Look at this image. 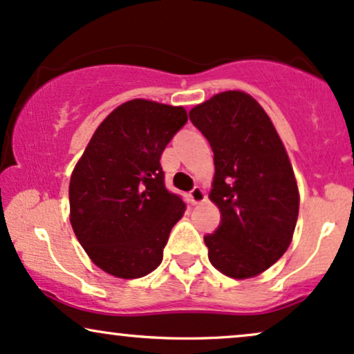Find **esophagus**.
Here are the masks:
<instances>
[{"instance_id":"1","label":"esophagus","mask_w":354,"mask_h":354,"mask_svg":"<svg viewBox=\"0 0 354 354\" xmlns=\"http://www.w3.org/2000/svg\"><path fill=\"white\" fill-rule=\"evenodd\" d=\"M189 198L194 205H197V203H202L205 201V192H203L201 187H194V189L189 192Z\"/></svg>"}]
</instances>
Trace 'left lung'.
<instances>
[{
	"mask_svg": "<svg viewBox=\"0 0 354 354\" xmlns=\"http://www.w3.org/2000/svg\"><path fill=\"white\" fill-rule=\"evenodd\" d=\"M189 118L209 140L215 162L210 201L220 225L203 236L209 260L232 278H252L290 247L298 218V187L267 112L242 91L220 93Z\"/></svg>",
	"mask_w": 354,
	"mask_h": 354,
	"instance_id": "obj_1",
	"label": "left lung"
}]
</instances>
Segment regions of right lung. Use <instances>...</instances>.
Here are the masks:
<instances>
[{"label": "right lung", "mask_w": 354, "mask_h": 354, "mask_svg": "<svg viewBox=\"0 0 354 354\" xmlns=\"http://www.w3.org/2000/svg\"><path fill=\"white\" fill-rule=\"evenodd\" d=\"M187 124L184 107L145 99L102 120L71 176V225L89 259L119 278L160 265L172 227L185 212L164 182L160 156Z\"/></svg>", "instance_id": "obj_1"}]
</instances>
